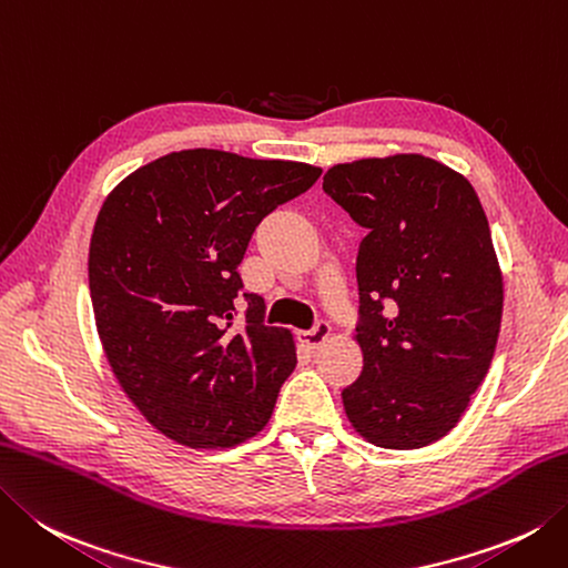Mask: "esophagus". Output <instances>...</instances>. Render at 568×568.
Segmentation results:
<instances>
[{
	"mask_svg": "<svg viewBox=\"0 0 568 568\" xmlns=\"http://www.w3.org/2000/svg\"><path fill=\"white\" fill-rule=\"evenodd\" d=\"M329 332H332L329 322L327 320H317L313 327L305 329V332H300V339H303L310 349H317L320 344L329 337Z\"/></svg>",
	"mask_w": 568,
	"mask_h": 568,
	"instance_id": "obj_1",
	"label": "esophagus"
}]
</instances>
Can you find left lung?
<instances>
[{
	"mask_svg": "<svg viewBox=\"0 0 568 568\" xmlns=\"http://www.w3.org/2000/svg\"><path fill=\"white\" fill-rule=\"evenodd\" d=\"M325 194L359 243L362 376L342 392L349 424L379 448H424L455 428L490 369L503 273L480 199L424 154L337 164Z\"/></svg>",
	"mask_w": 568,
	"mask_h": 568,
	"instance_id": "1",
	"label": "left lung"
}]
</instances>
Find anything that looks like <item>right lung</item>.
<instances>
[{"mask_svg":"<svg viewBox=\"0 0 568 568\" xmlns=\"http://www.w3.org/2000/svg\"><path fill=\"white\" fill-rule=\"evenodd\" d=\"M320 174L182 150L108 194L88 251L95 327L122 392L166 438L231 448L268 424L295 342L265 325L263 297L243 293L239 265L255 226Z\"/></svg>","mask_w":568,"mask_h":568,"instance_id":"right-lung-1","label":"right lung"}]
</instances>
